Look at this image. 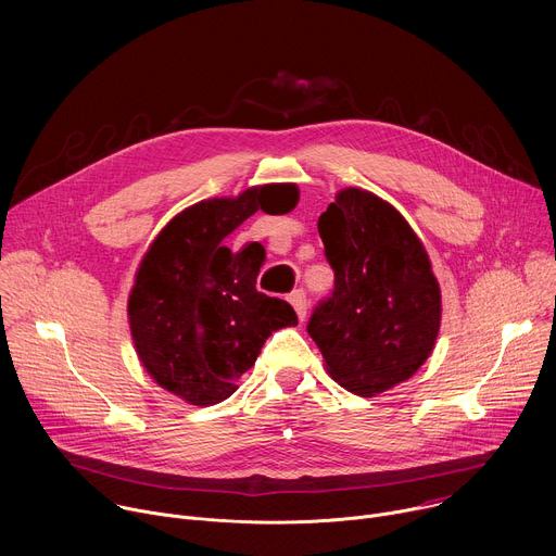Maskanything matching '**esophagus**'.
<instances>
[{
  "label": "esophagus",
  "instance_id": "1",
  "mask_svg": "<svg viewBox=\"0 0 556 556\" xmlns=\"http://www.w3.org/2000/svg\"><path fill=\"white\" fill-rule=\"evenodd\" d=\"M290 303H292V307H294V312H296V316H299V321H303L305 314H307V296H305V290H294V292L290 294Z\"/></svg>",
  "mask_w": 556,
  "mask_h": 556
}]
</instances>
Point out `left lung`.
<instances>
[{
	"label": "left lung",
	"mask_w": 556,
	"mask_h": 556,
	"mask_svg": "<svg viewBox=\"0 0 556 556\" xmlns=\"http://www.w3.org/2000/svg\"><path fill=\"white\" fill-rule=\"evenodd\" d=\"M334 290L314 307L307 334L328 374L356 395L382 393L429 358L442 316L429 255L407 219L350 187L319 217Z\"/></svg>",
	"instance_id": "1"
}]
</instances>
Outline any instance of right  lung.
<instances>
[{"mask_svg":"<svg viewBox=\"0 0 556 556\" xmlns=\"http://www.w3.org/2000/svg\"><path fill=\"white\" fill-rule=\"evenodd\" d=\"M296 200L294 185H266L198 202L144 253L127 303L136 354L157 384L189 405L226 401L266 339L296 326L288 301L255 286L262 253L224 247V237L255 211L288 213Z\"/></svg>","mask_w":556,"mask_h":556,"instance_id":"obj_1","label":"right lung"}]
</instances>
